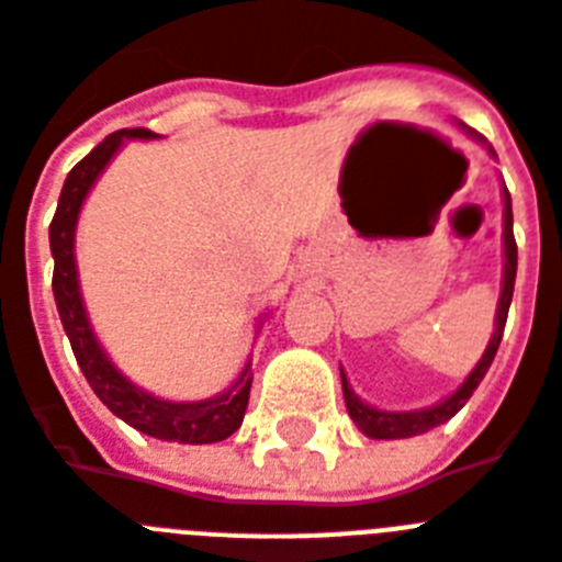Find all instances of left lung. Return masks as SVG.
Wrapping results in <instances>:
<instances>
[{
  "mask_svg": "<svg viewBox=\"0 0 562 562\" xmlns=\"http://www.w3.org/2000/svg\"><path fill=\"white\" fill-rule=\"evenodd\" d=\"M477 143H483V136L469 131ZM492 150V148H488ZM494 157V150H492ZM503 200H506V211H503V248H506V268H503V291H499V303H497V317H494V334L488 339V348L480 357V362L474 366L465 383L446 397L442 403L431 405V408H419V412H380V408H371L369 403H362L357 394L348 385L346 374L339 369V376H342V397H346V408L351 414V419L357 423L366 437L371 440H403V437H414V434H426L431 428H437L440 423H449L465 403L474 394V389L480 385V380L485 376V371L492 369L494 353L499 348V339H503V328H506L508 317V305H512L514 294V277H517V243H514V216H512V196L508 191H503Z\"/></svg>",
  "mask_w": 562,
  "mask_h": 562,
  "instance_id": "obj_1",
  "label": "left lung"
}]
</instances>
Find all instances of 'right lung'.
I'll return each instance as SVG.
<instances>
[{
  "mask_svg": "<svg viewBox=\"0 0 562 562\" xmlns=\"http://www.w3.org/2000/svg\"><path fill=\"white\" fill-rule=\"evenodd\" d=\"M148 128H125L113 131L85 159H79L70 168L65 179L59 205H56L54 223H50V254H54V300L63 328L70 339L74 357L85 380L93 389L102 403L111 408L120 419H125L136 431L157 437L168 442H220L243 426L245 408H248V394H251V362L245 366L237 383L225 394L200 403H168L148 391L136 389L128 376H122L120 369L108 360V353L93 337V328L85 314L82 294H79L77 259H74V234H77V220L82 211V202L93 188L97 177L105 171L113 154L120 150L125 139H154Z\"/></svg>",
  "mask_w": 562,
  "mask_h": 562,
  "instance_id": "add662e5",
  "label": "right lung"
}]
</instances>
